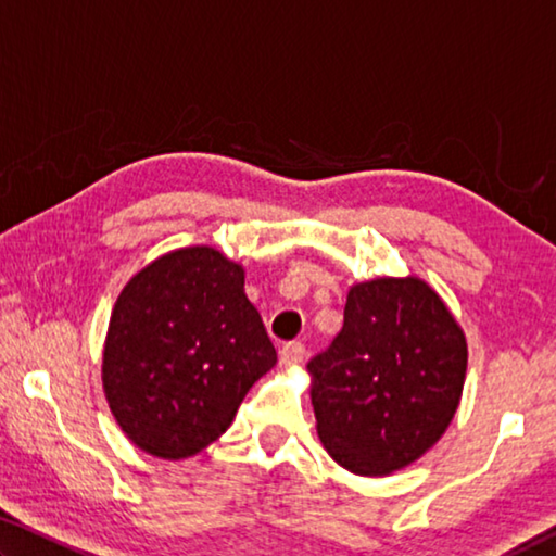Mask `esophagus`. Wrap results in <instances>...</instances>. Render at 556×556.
<instances>
[{"instance_id": "34e87169", "label": "esophagus", "mask_w": 556, "mask_h": 556, "mask_svg": "<svg viewBox=\"0 0 556 556\" xmlns=\"http://www.w3.org/2000/svg\"><path fill=\"white\" fill-rule=\"evenodd\" d=\"M304 355H306L304 345H301V343H287V345L279 351V365H281V368H285V370L296 368V365H299L301 361H304Z\"/></svg>"}]
</instances>
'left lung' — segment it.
Here are the masks:
<instances>
[{
  "instance_id": "1",
  "label": "left lung",
  "mask_w": 556,
  "mask_h": 556,
  "mask_svg": "<svg viewBox=\"0 0 556 556\" xmlns=\"http://www.w3.org/2000/svg\"><path fill=\"white\" fill-rule=\"evenodd\" d=\"M466 365L464 328L425 279L353 285L341 333L306 365L328 456L355 476L414 464L454 419Z\"/></svg>"
}]
</instances>
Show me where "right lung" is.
Segmentation results:
<instances>
[{"label": "right lung", "instance_id": "right-lung-1", "mask_svg": "<svg viewBox=\"0 0 556 556\" xmlns=\"http://www.w3.org/2000/svg\"><path fill=\"white\" fill-rule=\"evenodd\" d=\"M277 363L244 267L211 244L149 262L119 291L102 345V390L125 437L181 460L223 437Z\"/></svg>", "mask_w": 556, "mask_h": 556}]
</instances>
